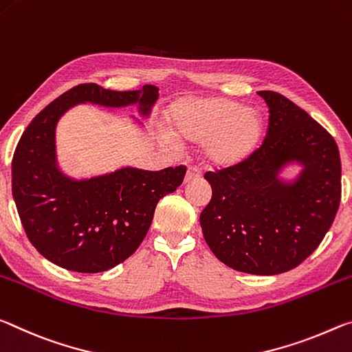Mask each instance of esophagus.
Returning a JSON list of instances; mask_svg holds the SVG:
<instances>
[{
	"mask_svg": "<svg viewBox=\"0 0 352 352\" xmlns=\"http://www.w3.org/2000/svg\"><path fill=\"white\" fill-rule=\"evenodd\" d=\"M201 179V171L198 168H193V166H190L186 173V177H184V184H190V182H195V181H199Z\"/></svg>",
	"mask_w": 352,
	"mask_h": 352,
	"instance_id": "esophagus-1",
	"label": "esophagus"
}]
</instances>
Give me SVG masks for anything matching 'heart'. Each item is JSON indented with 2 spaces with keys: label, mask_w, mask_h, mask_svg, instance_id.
Instances as JSON below:
<instances>
[{
  "label": "heart",
  "mask_w": 352,
  "mask_h": 352,
  "mask_svg": "<svg viewBox=\"0 0 352 352\" xmlns=\"http://www.w3.org/2000/svg\"><path fill=\"white\" fill-rule=\"evenodd\" d=\"M166 123L173 140L203 143L206 160L217 168L246 162L261 148L265 135L261 112L221 96L177 100L170 107Z\"/></svg>",
  "instance_id": "heart-1"
}]
</instances>
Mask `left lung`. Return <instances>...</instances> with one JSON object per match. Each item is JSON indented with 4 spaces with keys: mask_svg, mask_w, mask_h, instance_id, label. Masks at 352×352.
<instances>
[{
    "mask_svg": "<svg viewBox=\"0 0 352 352\" xmlns=\"http://www.w3.org/2000/svg\"><path fill=\"white\" fill-rule=\"evenodd\" d=\"M268 106L263 145L246 162L204 176L206 243L237 272L279 274L312 254L338 210L342 164L332 135L289 98L257 91ZM293 166L298 171L287 177Z\"/></svg>",
    "mask_w": 352,
    "mask_h": 352,
    "instance_id": "left-lung-1",
    "label": "left lung"
}]
</instances>
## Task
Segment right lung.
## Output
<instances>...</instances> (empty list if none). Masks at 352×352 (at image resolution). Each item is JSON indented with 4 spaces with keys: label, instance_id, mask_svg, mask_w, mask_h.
<instances>
[{
    "label": "right lung",
    "instance_id": "obj_1",
    "mask_svg": "<svg viewBox=\"0 0 352 352\" xmlns=\"http://www.w3.org/2000/svg\"><path fill=\"white\" fill-rule=\"evenodd\" d=\"M159 89L115 91L79 84L46 106L23 132L12 159V195L25 232L50 262L76 273L107 272L132 256L151 226L155 206L173 193L186 166L146 171L134 166L73 177L57 160L56 128L78 104L135 106L148 118ZM132 123L143 128L135 117Z\"/></svg>",
    "mask_w": 352,
    "mask_h": 352
}]
</instances>
